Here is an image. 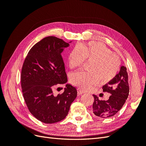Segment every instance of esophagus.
I'll return each mask as SVG.
<instances>
[{
  "label": "esophagus",
  "mask_w": 146,
  "mask_h": 146,
  "mask_svg": "<svg viewBox=\"0 0 146 146\" xmlns=\"http://www.w3.org/2000/svg\"><path fill=\"white\" fill-rule=\"evenodd\" d=\"M77 93H78V95H82V94L85 93V91L82 90L81 89H80V88H78L77 90Z\"/></svg>",
  "instance_id": "esophagus-1"
}]
</instances>
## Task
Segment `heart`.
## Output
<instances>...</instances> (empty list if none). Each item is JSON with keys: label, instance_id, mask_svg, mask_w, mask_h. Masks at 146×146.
<instances>
[{"label": "heart", "instance_id": "heart-1", "mask_svg": "<svg viewBox=\"0 0 146 146\" xmlns=\"http://www.w3.org/2000/svg\"><path fill=\"white\" fill-rule=\"evenodd\" d=\"M85 60L91 61L88 67L90 71L74 73L70 77L73 85L83 90H90L98 85L99 80L104 83L111 81L121 67L119 57L100 42L80 44L70 51L68 56L70 69L80 67Z\"/></svg>", "mask_w": 146, "mask_h": 146}]
</instances>
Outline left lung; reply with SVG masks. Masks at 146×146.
Masks as SVG:
<instances>
[{
    "label": "left lung",
    "instance_id": "left-lung-1",
    "mask_svg": "<svg viewBox=\"0 0 146 146\" xmlns=\"http://www.w3.org/2000/svg\"><path fill=\"white\" fill-rule=\"evenodd\" d=\"M104 92L111 94L107 100H99L93 94L94 101L92 105V112L100 118L112 117L120 110L125 104L129 94L127 68L121 66L119 72L113 80L102 86Z\"/></svg>",
    "mask_w": 146,
    "mask_h": 146
}]
</instances>
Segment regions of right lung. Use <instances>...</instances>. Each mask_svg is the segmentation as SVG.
<instances>
[{
	"label": "right lung",
	"instance_id": "right-lung-1",
	"mask_svg": "<svg viewBox=\"0 0 146 146\" xmlns=\"http://www.w3.org/2000/svg\"><path fill=\"white\" fill-rule=\"evenodd\" d=\"M69 43L55 36L43 38L31 48L21 70L24 99L32 115L46 123L58 122L68 115L76 98V88L67 84L62 94L53 89L68 81L61 56Z\"/></svg>",
	"mask_w": 146,
	"mask_h": 146
}]
</instances>
